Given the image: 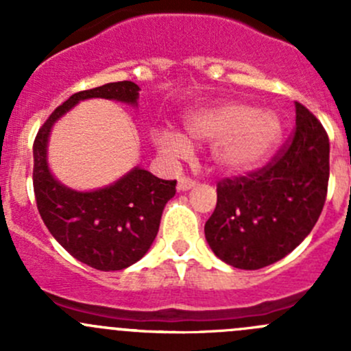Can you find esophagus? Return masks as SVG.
<instances>
[{
  "label": "esophagus",
  "mask_w": 351,
  "mask_h": 351,
  "mask_svg": "<svg viewBox=\"0 0 351 351\" xmlns=\"http://www.w3.org/2000/svg\"><path fill=\"white\" fill-rule=\"evenodd\" d=\"M193 186H195V182H193L192 178L182 176V178L178 180V190H180V192H186V190L193 189Z\"/></svg>",
  "instance_id": "obj_1"
}]
</instances>
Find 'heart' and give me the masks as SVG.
Returning a JSON list of instances; mask_svg holds the SVG:
<instances>
[{
    "label": "heart",
    "mask_w": 351,
    "mask_h": 351,
    "mask_svg": "<svg viewBox=\"0 0 351 351\" xmlns=\"http://www.w3.org/2000/svg\"><path fill=\"white\" fill-rule=\"evenodd\" d=\"M186 136L212 143L210 156L219 169L243 175L260 168L277 149L282 122L277 113L243 101H224L198 108L185 119ZM156 144L166 156H185L192 147L183 134L171 129L156 132Z\"/></svg>",
    "instance_id": "1"
}]
</instances>
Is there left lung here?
<instances>
[{
	"mask_svg": "<svg viewBox=\"0 0 351 351\" xmlns=\"http://www.w3.org/2000/svg\"><path fill=\"white\" fill-rule=\"evenodd\" d=\"M329 139L319 120L295 101L292 141L270 165L222 180L205 239L217 258L241 270L282 260L313 231L324 207Z\"/></svg>",
	"mask_w": 351,
	"mask_h": 351,
	"instance_id": "obj_1",
	"label": "left lung"
}]
</instances>
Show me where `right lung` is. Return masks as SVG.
Listing matches in <instances>:
<instances>
[{"mask_svg": "<svg viewBox=\"0 0 351 351\" xmlns=\"http://www.w3.org/2000/svg\"><path fill=\"white\" fill-rule=\"evenodd\" d=\"M139 90L132 81H119L74 93L45 120L34 143V192L42 221L67 253L101 271L123 270L147 253L165 205L175 197L176 180H161L136 166L104 189L73 190L49 168V137L54 123L80 101L105 98L137 107Z\"/></svg>", "mask_w": 351, "mask_h": 351, "instance_id": "right-lung-1", "label": "right lung"}]
</instances>
